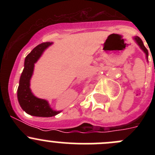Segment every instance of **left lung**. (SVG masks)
Segmentation results:
<instances>
[{
    "mask_svg": "<svg viewBox=\"0 0 155 155\" xmlns=\"http://www.w3.org/2000/svg\"><path fill=\"white\" fill-rule=\"evenodd\" d=\"M134 40H136V42H137V44H138L139 46H140V47L141 48V49L143 50V51H144V52L145 53V54H146V58L148 59V49H147V48H145V46H144V44H143V40H142L141 39H140L139 37H134Z\"/></svg>",
    "mask_w": 155,
    "mask_h": 155,
    "instance_id": "left-lung-1",
    "label": "left lung"
}]
</instances>
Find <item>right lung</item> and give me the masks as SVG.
Listing matches in <instances>:
<instances>
[{
	"label": "right lung",
	"mask_w": 155,
	"mask_h": 155,
	"mask_svg": "<svg viewBox=\"0 0 155 155\" xmlns=\"http://www.w3.org/2000/svg\"><path fill=\"white\" fill-rule=\"evenodd\" d=\"M51 44L49 42L39 44L26 56L25 68L20 77L17 93L18 103L25 112L34 116L52 117L61 112L53 110L46 100L36 97L30 89V79L34 71V64Z\"/></svg>",
	"instance_id": "1"
}]
</instances>
